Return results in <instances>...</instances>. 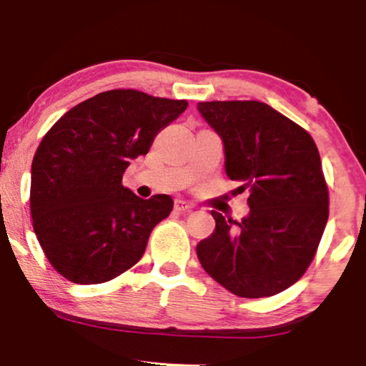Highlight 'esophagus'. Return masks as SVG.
I'll use <instances>...</instances> for the list:
<instances>
[{
  "instance_id": "34e87169",
  "label": "esophagus",
  "mask_w": 366,
  "mask_h": 366,
  "mask_svg": "<svg viewBox=\"0 0 366 366\" xmlns=\"http://www.w3.org/2000/svg\"><path fill=\"white\" fill-rule=\"evenodd\" d=\"M192 208H194V204L189 203V201H184V199L175 201V209H177V212H189V209Z\"/></svg>"
}]
</instances>
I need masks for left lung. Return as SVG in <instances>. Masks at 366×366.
<instances>
[{
	"label": "left lung",
	"instance_id": "left-lung-1",
	"mask_svg": "<svg viewBox=\"0 0 366 366\" xmlns=\"http://www.w3.org/2000/svg\"><path fill=\"white\" fill-rule=\"evenodd\" d=\"M220 136L225 174L249 192L241 222L212 212L215 232L196 246L207 274L241 297H267L301 279L329 218L317 144L305 129L259 102H203Z\"/></svg>",
	"mask_w": 366,
	"mask_h": 366
}]
</instances>
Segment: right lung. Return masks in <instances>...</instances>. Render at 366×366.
I'll return each mask as SVG.
<instances>
[{"label": "right lung", "mask_w": 366, "mask_h": 366, "mask_svg": "<svg viewBox=\"0 0 366 366\" xmlns=\"http://www.w3.org/2000/svg\"><path fill=\"white\" fill-rule=\"evenodd\" d=\"M186 108L184 99L115 89L79 103L48 130L32 159L31 215L58 274L102 284L139 262L174 199H142L122 175Z\"/></svg>", "instance_id": "right-lung-1"}]
</instances>
